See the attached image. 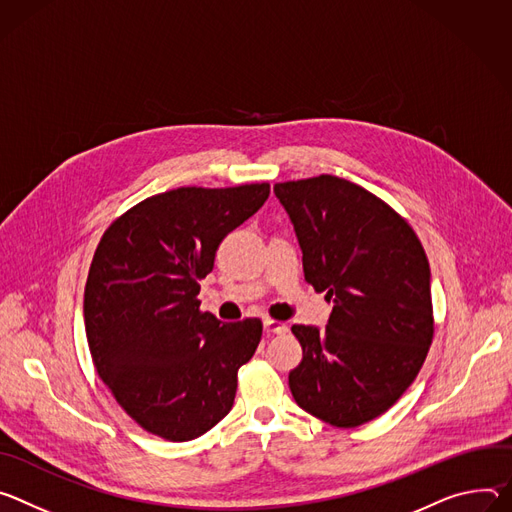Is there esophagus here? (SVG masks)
<instances>
[{
	"label": "esophagus",
	"mask_w": 512,
	"mask_h": 512,
	"mask_svg": "<svg viewBox=\"0 0 512 512\" xmlns=\"http://www.w3.org/2000/svg\"><path fill=\"white\" fill-rule=\"evenodd\" d=\"M264 331H268V333H287L289 327H287V323L276 321V319H264Z\"/></svg>",
	"instance_id": "34e87169"
}]
</instances>
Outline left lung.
<instances>
[{
    "instance_id": "left-lung-1",
    "label": "left lung",
    "mask_w": 512,
    "mask_h": 512,
    "mask_svg": "<svg viewBox=\"0 0 512 512\" xmlns=\"http://www.w3.org/2000/svg\"><path fill=\"white\" fill-rule=\"evenodd\" d=\"M303 252L305 280L327 293L325 329L293 325L297 405L333 427L386 413L417 378L433 339L431 270L413 227L346 179L274 185Z\"/></svg>"
}]
</instances>
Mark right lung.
<instances>
[{
  "instance_id": "right-lung-1",
  "label": "right lung",
  "mask_w": 512,
  "mask_h": 512,
  "mask_svg": "<svg viewBox=\"0 0 512 512\" xmlns=\"http://www.w3.org/2000/svg\"><path fill=\"white\" fill-rule=\"evenodd\" d=\"M268 193V183L166 191L113 221L95 250L83 303L89 352L120 407L152 435L191 441L232 411L262 321L203 313L199 280Z\"/></svg>"
}]
</instances>
